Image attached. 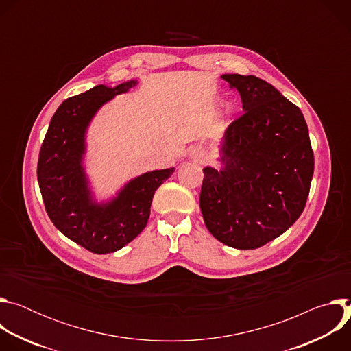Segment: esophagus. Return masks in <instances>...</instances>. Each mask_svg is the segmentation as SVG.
I'll list each match as a JSON object with an SVG mask.
<instances>
[{
    "mask_svg": "<svg viewBox=\"0 0 351 351\" xmlns=\"http://www.w3.org/2000/svg\"><path fill=\"white\" fill-rule=\"evenodd\" d=\"M197 157H198V160H204V158H206V156H204L203 153H199Z\"/></svg>",
    "mask_w": 351,
    "mask_h": 351,
    "instance_id": "34e87169",
    "label": "esophagus"
}]
</instances>
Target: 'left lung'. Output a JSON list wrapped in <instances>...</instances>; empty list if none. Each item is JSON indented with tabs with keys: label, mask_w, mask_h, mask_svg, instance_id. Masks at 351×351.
I'll return each instance as SVG.
<instances>
[{
	"label": "left lung",
	"mask_w": 351,
	"mask_h": 351,
	"mask_svg": "<svg viewBox=\"0 0 351 351\" xmlns=\"http://www.w3.org/2000/svg\"><path fill=\"white\" fill-rule=\"evenodd\" d=\"M240 93L244 114L225 130L222 168L203 169L199 208L221 243L253 250L302 215L314 173L306 119L272 84L253 75H222Z\"/></svg>",
	"instance_id": "8db88e82"
}]
</instances>
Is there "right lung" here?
Instances as JSON below:
<instances>
[{"mask_svg":"<svg viewBox=\"0 0 351 351\" xmlns=\"http://www.w3.org/2000/svg\"><path fill=\"white\" fill-rule=\"evenodd\" d=\"M98 84L71 97L58 107L40 148L37 179L45 211L68 239L94 254H108L130 243L145 228L156 190L175 168L152 171L129 180L107 203H97L83 167L86 132L115 95L134 87Z\"/></svg>","mask_w":351,"mask_h":351,"instance_id":"right-lung-1","label":"right lung"}]
</instances>
